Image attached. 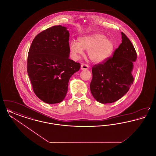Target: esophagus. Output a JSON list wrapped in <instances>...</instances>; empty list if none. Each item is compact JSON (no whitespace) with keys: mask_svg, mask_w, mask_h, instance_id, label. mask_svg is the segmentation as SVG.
I'll use <instances>...</instances> for the list:
<instances>
[{"mask_svg":"<svg viewBox=\"0 0 156 156\" xmlns=\"http://www.w3.org/2000/svg\"><path fill=\"white\" fill-rule=\"evenodd\" d=\"M81 68V69H88L89 67L88 65H87L85 64H82Z\"/></svg>","mask_w":156,"mask_h":156,"instance_id":"34e87169","label":"esophagus"}]
</instances>
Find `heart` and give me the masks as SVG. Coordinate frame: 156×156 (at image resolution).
<instances>
[{
    "label": "heart",
    "mask_w": 156,
    "mask_h": 156,
    "mask_svg": "<svg viewBox=\"0 0 156 156\" xmlns=\"http://www.w3.org/2000/svg\"><path fill=\"white\" fill-rule=\"evenodd\" d=\"M115 47L112 39L99 33L83 36L78 38V42L72 41L69 44L70 51L74 57L78 58L83 50L88 51L89 59L97 64L108 59L113 52Z\"/></svg>",
    "instance_id": "obj_1"
}]
</instances>
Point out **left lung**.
Segmentation results:
<instances>
[{
  "mask_svg": "<svg viewBox=\"0 0 156 156\" xmlns=\"http://www.w3.org/2000/svg\"><path fill=\"white\" fill-rule=\"evenodd\" d=\"M122 43L109 57L92 67L90 83L92 95L101 104L116 102L123 97L133 84L132 74L137 53L133 45L122 32Z\"/></svg>",
  "mask_w": 156,
  "mask_h": 156,
  "instance_id": "1",
  "label": "left lung"
}]
</instances>
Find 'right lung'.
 <instances>
[{
	"label": "right lung",
	"mask_w": 156,
	"mask_h": 156,
	"mask_svg": "<svg viewBox=\"0 0 156 156\" xmlns=\"http://www.w3.org/2000/svg\"><path fill=\"white\" fill-rule=\"evenodd\" d=\"M69 37L67 27L54 26L38 34L30 46L27 73L34 92L47 104L64 100L70 78L81 67L69 58Z\"/></svg>",
	"instance_id": "1"
}]
</instances>
